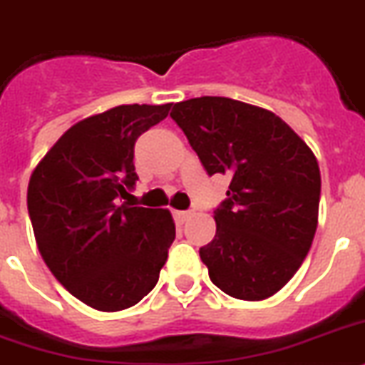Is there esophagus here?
Segmentation results:
<instances>
[{
	"label": "esophagus",
	"instance_id": "esophagus-1",
	"mask_svg": "<svg viewBox=\"0 0 365 365\" xmlns=\"http://www.w3.org/2000/svg\"><path fill=\"white\" fill-rule=\"evenodd\" d=\"M173 215H174V220H176V222H180V225H183V222H185V220L189 219V217H191V211H173Z\"/></svg>",
	"mask_w": 365,
	"mask_h": 365
}]
</instances>
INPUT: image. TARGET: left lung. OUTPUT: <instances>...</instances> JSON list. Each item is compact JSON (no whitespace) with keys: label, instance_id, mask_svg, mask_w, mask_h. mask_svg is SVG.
<instances>
[{"label":"left lung","instance_id":"1","mask_svg":"<svg viewBox=\"0 0 365 365\" xmlns=\"http://www.w3.org/2000/svg\"><path fill=\"white\" fill-rule=\"evenodd\" d=\"M210 176L232 174L215 237L200 249L211 282L241 301H263L299 271L317 230L321 173L314 152L274 113L232 98L173 107Z\"/></svg>","mask_w":365,"mask_h":365}]
</instances>
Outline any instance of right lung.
<instances>
[{
  "label": "right lung",
  "mask_w": 365,
  "mask_h": 365,
  "mask_svg": "<svg viewBox=\"0 0 365 365\" xmlns=\"http://www.w3.org/2000/svg\"><path fill=\"white\" fill-rule=\"evenodd\" d=\"M170 106H118L73 124L29 180L27 210L42 259L94 310L120 312L148 295L176 237L168 210L116 202L139 180L135 140Z\"/></svg>",
  "instance_id": "right-lung-1"
}]
</instances>
